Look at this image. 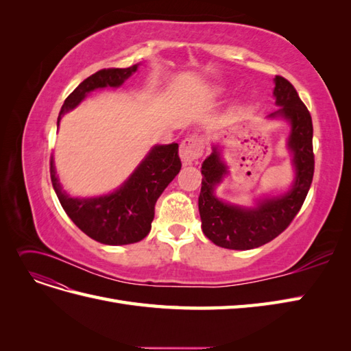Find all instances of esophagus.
Masks as SVG:
<instances>
[{
    "label": "esophagus",
    "mask_w": 351,
    "mask_h": 351,
    "mask_svg": "<svg viewBox=\"0 0 351 351\" xmlns=\"http://www.w3.org/2000/svg\"><path fill=\"white\" fill-rule=\"evenodd\" d=\"M205 143L199 136H187L186 139L180 143V158L184 164H190L196 161L204 154Z\"/></svg>",
    "instance_id": "34e87169"
}]
</instances>
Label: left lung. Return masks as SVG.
<instances>
[{
    "label": "left lung",
    "mask_w": 351,
    "mask_h": 351,
    "mask_svg": "<svg viewBox=\"0 0 351 351\" xmlns=\"http://www.w3.org/2000/svg\"><path fill=\"white\" fill-rule=\"evenodd\" d=\"M274 80V95L281 108L269 117L280 115L291 123L289 147L294 154L295 182L289 193L263 200L254 209L222 204L214 196V187L227 169L214 149L202 164L204 178L199 195V214L205 236L221 247L249 250L280 236L299 214L312 184L315 154L311 112L289 80L282 76H275Z\"/></svg>",
    "instance_id": "obj_1"
}]
</instances>
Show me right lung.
Masks as SVG:
<instances>
[{
    "mask_svg": "<svg viewBox=\"0 0 351 351\" xmlns=\"http://www.w3.org/2000/svg\"><path fill=\"white\" fill-rule=\"evenodd\" d=\"M137 70V64L127 69H102L84 79L64 101L61 117L93 89L117 88ZM182 168L178 145L155 146L132 177L117 192L93 199L70 197L58 183L54 161L51 156V182L62 209L84 234L104 244L137 243L149 234L155 215V204L165 187Z\"/></svg>",
    "mask_w": 351,
    "mask_h": 351,
    "instance_id": "1",
    "label": "right lung"
}]
</instances>
